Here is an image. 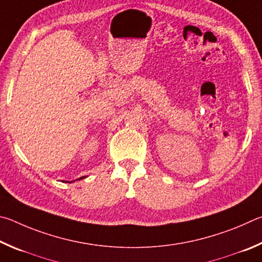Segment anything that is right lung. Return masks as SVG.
<instances>
[{
    "label": "right lung",
    "instance_id": "obj_1",
    "mask_svg": "<svg viewBox=\"0 0 262 262\" xmlns=\"http://www.w3.org/2000/svg\"><path fill=\"white\" fill-rule=\"evenodd\" d=\"M81 178H85V177H80V178H79V180H81ZM68 183H71V182H68Z\"/></svg>",
    "mask_w": 262,
    "mask_h": 262
}]
</instances>
